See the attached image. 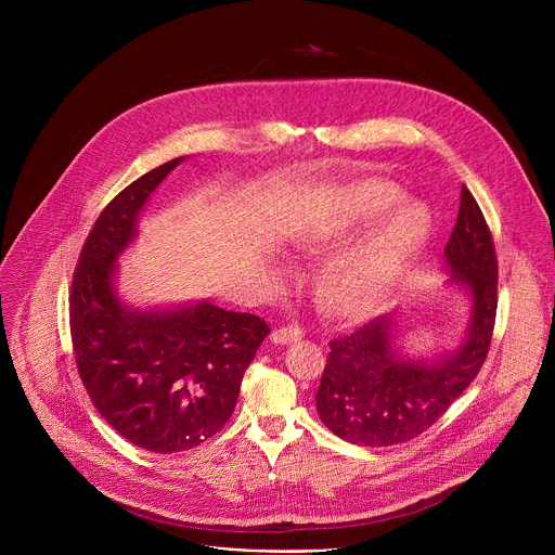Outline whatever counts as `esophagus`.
<instances>
[{
  "mask_svg": "<svg viewBox=\"0 0 555 555\" xmlns=\"http://www.w3.org/2000/svg\"><path fill=\"white\" fill-rule=\"evenodd\" d=\"M302 334H305V332H302L298 325H283V327H279V330L272 332L270 340H272L274 345H287V343L300 340Z\"/></svg>",
  "mask_w": 555,
  "mask_h": 555,
  "instance_id": "34e87169",
  "label": "esophagus"
}]
</instances>
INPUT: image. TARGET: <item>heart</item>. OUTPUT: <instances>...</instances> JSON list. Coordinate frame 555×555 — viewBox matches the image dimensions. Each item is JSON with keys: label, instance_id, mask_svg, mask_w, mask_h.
Returning a JSON list of instances; mask_svg holds the SVG:
<instances>
[{"label": "heart", "instance_id": "1", "mask_svg": "<svg viewBox=\"0 0 555 555\" xmlns=\"http://www.w3.org/2000/svg\"><path fill=\"white\" fill-rule=\"evenodd\" d=\"M400 189L369 180L349 189L340 199L338 230L349 232L375 219L390 207L362 242L340 253L325 270L321 294L343 315H364L398 283L406 266L422 248L428 232V215L417 202H397ZM397 203L399 206L395 207Z\"/></svg>", "mask_w": 555, "mask_h": 555}]
</instances>
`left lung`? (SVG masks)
<instances>
[{"mask_svg": "<svg viewBox=\"0 0 555 555\" xmlns=\"http://www.w3.org/2000/svg\"><path fill=\"white\" fill-rule=\"evenodd\" d=\"M450 281L469 296V323L461 347L433 360L400 353L395 313L330 343V358L315 390L321 422L356 446H395L428 430L479 375L492 343L499 263L488 221L461 189L454 230L443 248Z\"/></svg>", "mask_w": 555, "mask_h": 555, "instance_id": "obj_1", "label": "left lung"}]
</instances>
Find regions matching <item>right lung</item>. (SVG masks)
I'll return each instance as SVG.
<instances>
[{"label":"right lung","instance_id":"add662e5","mask_svg":"<svg viewBox=\"0 0 555 555\" xmlns=\"http://www.w3.org/2000/svg\"><path fill=\"white\" fill-rule=\"evenodd\" d=\"M182 160L144 173L105 206L69 294L74 358L92 404L129 443L157 454L191 450L225 426L270 334L259 315L208 300L146 311L120 302L116 261L133 242L146 199Z\"/></svg>","mask_w":555,"mask_h":555}]
</instances>
